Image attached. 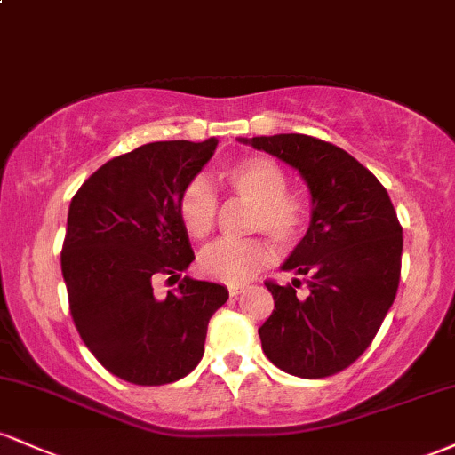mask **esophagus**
I'll return each mask as SVG.
<instances>
[{
  "instance_id": "esophagus-1",
  "label": "esophagus",
  "mask_w": 455,
  "mask_h": 455,
  "mask_svg": "<svg viewBox=\"0 0 455 455\" xmlns=\"http://www.w3.org/2000/svg\"><path fill=\"white\" fill-rule=\"evenodd\" d=\"M242 291H243V286H228V295H231V297H237L239 293H242Z\"/></svg>"
}]
</instances>
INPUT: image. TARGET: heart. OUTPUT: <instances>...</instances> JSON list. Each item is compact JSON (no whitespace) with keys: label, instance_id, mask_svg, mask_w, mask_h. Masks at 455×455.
<instances>
[{"label":"heart","instance_id":"obj_1","mask_svg":"<svg viewBox=\"0 0 455 455\" xmlns=\"http://www.w3.org/2000/svg\"><path fill=\"white\" fill-rule=\"evenodd\" d=\"M222 180L235 196L252 203L248 228L267 233L280 245H295L310 224V210L291 190V177L275 160L265 156L243 158L222 171ZM177 213L186 233L205 239L218 222V195L205 180L188 181L177 198ZM274 250L267 239L250 237L242 242H216L198 254V269L207 278L224 284H243L267 267Z\"/></svg>","mask_w":455,"mask_h":455}]
</instances>
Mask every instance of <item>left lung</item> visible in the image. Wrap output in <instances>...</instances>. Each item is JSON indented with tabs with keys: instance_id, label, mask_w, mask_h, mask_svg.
I'll return each mask as SVG.
<instances>
[{
	"instance_id": "8db88e82",
	"label": "left lung",
	"mask_w": 455,
	"mask_h": 455,
	"mask_svg": "<svg viewBox=\"0 0 455 455\" xmlns=\"http://www.w3.org/2000/svg\"><path fill=\"white\" fill-rule=\"evenodd\" d=\"M299 171L312 192L306 237L282 265L301 280H265L274 312L259 329L280 370L325 379L362 357L394 304L402 269V224L385 186L351 154L307 134L248 140Z\"/></svg>"
}]
</instances>
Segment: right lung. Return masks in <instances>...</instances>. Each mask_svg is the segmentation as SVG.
Returning a JSON list of instances; mask_svg holds the SVG:
<instances>
[{
  "label": "right lung",
  "mask_w": 455,
  "mask_h": 455,
  "mask_svg": "<svg viewBox=\"0 0 455 455\" xmlns=\"http://www.w3.org/2000/svg\"><path fill=\"white\" fill-rule=\"evenodd\" d=\"M216 139L158 140L87 177L68 212L61 274L75 327L108 372L132 385H169L205 351L222 284L184 278L166 297L156 282L195 260L177 198L216 149Z\"/></svg>",
  "instance_id": "right-lung-1"
}]
</instances>
